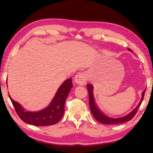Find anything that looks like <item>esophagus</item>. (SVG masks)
I'll return each mask as SVG.
<instances>
[{
	"instance_id": "obj_1",
	"label": "esophagus",
	"mask_w": 153,
	"mask_h": 153,
	"mask_svg": "<svg viewBox=\"0 0 153 153\" xmlns=\"http://www.w3.org/2000/svg\"><path fill=\"white\" fill-rule=\"evenodd\" d=\"M87 78V74L84 73V72H80V73L77 74L76 77H75L74 82L76 84L78 85H84L86 83Z\"/></svg>"
}]
</instances>
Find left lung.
<instances>
[{
  "instance_id": "left-lung-1",
  "label": "left lung",
  "mask_w": 153,
  "mask_h": 153,
  "mask_svg": "<svg viewBox=\"0 0 153 153\" xmlns=\"http://www.w3.org/2000/svg\"><path fill=\"white\" fill-rule=\"evenodd\" d=\"M128 50L129 51H131V49L128 48ZM87 88L88 90V94H89V105H90V111L92 113L94 117L98 121H99L100 123H104V124H120V123H123L127 122L129 120H131L132 119L134 115H136V113L138 111V109L140 106L141 103L143 100L144 98V93L145 91H146V89H145L143 92H142V98L141 100L138 103V105H137V107L134 108L133 111H131L130 113H128V115H126V116L122 117H120V118H111L108 117V116L105 115L103 114L100 110L97 107V104L94 101V96H93V86L91 84H87Z\"/></svg>"
}]
</instances>
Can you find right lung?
<instances>
[{
  "mask_svg": "<svg viewBox=\"0 0 153 153\" xmlns=\"http://www.w3.org/2000/svg\"><path fill=\"white\" fill-rule=\"evenodd\" d=\"M72 87L71 78L67 79L59 88L48 107L38 111H27L10 95L9 98L18 116L25 123L35 126H51L58 123L63 117L65 102Z\"/></svg>",
  "mask_w": 153,
  "mask_h": 153,
  "instance_id": "obj_1",
  "label": "right lung"
}]
</instances>
